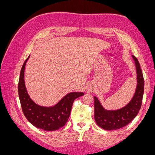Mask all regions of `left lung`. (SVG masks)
<instances>
[{
    "label": "left lung",
    "mask_w": 155,
    "mask_h": 155,
    "mask_svg": "<svg viewBox=\"0 0 155 155\" xmlns=\"http://www.w3.org/2000/svg\"><path fill=\"white\" fill-rule=\"evenodd\" d=\"M137 73V87L132 100L129 104L116 110H105L96 97L94 98V119L96 124L105 130H116L128 125L138 114L142 106L144 91V79L138 60L132 55Z\"/></svg>",
    "instance_id": "obj_1"
}]
</instances>
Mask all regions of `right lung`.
Listing matches in <instances>:
<instances>
[{"instance_id":"add662e5","label":"right lung","mask_w":155,"mask_h":155,"mask_svg":"<svg viewBox=\"0 0 155 155\" xmlns=\"http://www.w3.org/2000/svg\"><path fill=\"white\" fill-rule=\"evenodd\" d=\"M28 56L23 64L18 83V97L22 110L26 119L35 127L45 130H55L67 122L74 101L84 95L83 92H70L53 107H46L36 104L28 94L25 83V68Z\"/></svg>"}]
</instances>
